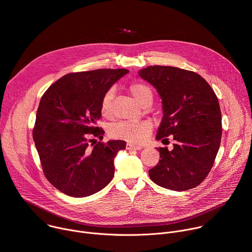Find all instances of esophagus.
I'll use <instances>...</instances> for the list:
<instances>
[{
    "label": "esophagus",
    "instance_id": "esophagus-1",
    "mask_svg": "<svg viewBox=\"0 0 252 252\" xmlns=\"http://www.w3.org/2000/svg\"><path fill=\"white\" fill-rule=\"evenodd\" d=\"M126 150L139 151V150H141V147L138 145H132V143H126Z\"/></svg>",
    "mask_w": 252,
    "mask_h": 252
}]
</instances>
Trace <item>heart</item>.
Returning a JSON list of instances; mask_svg holds the SVG:
<instances>
[{"mask_svg":"<svg viewBox=\"0 0 252 252\" xmlns=\"http://www.w3.org/2000/svg\"><path fill=\"white\" fill-rule=\"evenodd\" d=\"M128 90L134 98L142 106L148 102H153V92L149 86L140 82H132L128 86ZM115 95V90L113 88L107 90L100 100V114L104 118H109L112 115V101ZM153 130V125L149 121L141 122H121L113 125L109 133L112 137L121 138L129 142L141 143L151 134Z\"/></svg>","mask_w":252,"mask_h":252,"instance_id":"obj_1","label":"heart"}]
</instances>
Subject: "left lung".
<instances>
[{
  "label": "left lung",
  "mask_w": 252,
  "mask_h": 252,
  "mask_svg": "<svg viewBox=\"0 0 252 252\" xmlns=\"http://www.w3.org/2000/svg\"><path fill=\"white\" fill-rule=\"evenodd\" d=\"M138 75L162 99L163 117L157 139L171 135L172 151L158 148L160 159L149 170L158 186L184 191L200 185L209 173L221 140V113L217 94L194 71L150 65Z\"/></svg>",
  "instance_id": "obj_1"
}]
</instances>
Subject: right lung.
<instances>
[{
  "label": "right lung",
  "instance_id": "right-lung-1",
  "mask_svg": "<svg viewBox=\"0 0 252 252\" xmlns=\"http://www.w3.org/2000/svg\"><path fill=\"white\" fill-rule=\"evenodd\" d=\"M126 68H98L70 73L43 94L35 116L32 138L48 181L73 197L92 195L111 183L114 158L126 149L124 140L92 143L104 131L95 126L100 100Z\"/></svg>",
  "mask_w": 252,
  "mask_h": 252
}]
</instances>
